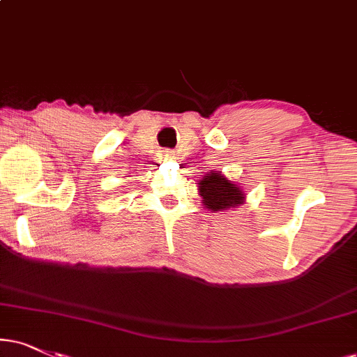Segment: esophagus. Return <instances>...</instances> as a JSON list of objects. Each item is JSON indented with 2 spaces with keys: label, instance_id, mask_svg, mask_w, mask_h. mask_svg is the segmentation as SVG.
Here are the masks:
<instances>
[{
  "label": "esophagus",
  "instance_id": "34e87169",
  "mask_svg": "<svg viewBox=\"0 0 357 357\" xmlns=\"http://www.w3.org/2000/svg\"><path fill=\"white\" fill-rule=\"evenodd\" d=\"M158 158H160V160H172V158H175V152L172 151V149H162V151L158 152Z\"/></svg>",
  "mask_w": 357,
  "mask_h": 357
}]
</instances>
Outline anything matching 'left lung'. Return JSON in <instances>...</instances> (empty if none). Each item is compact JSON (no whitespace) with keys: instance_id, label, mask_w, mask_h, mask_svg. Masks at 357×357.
I'll return each instance as SVG.
<instances>
[{"instance_id":"1","label":"left lung","mask_w":357,"mask_h":357,"mask_svg":"<svg viewBox=\"0 0 357 357\" xmlns=\"http://www.w3.org/2000/svg\"><path fill=\"white\" fill-rule=\"evenodd\" d=\"M200 195L204 197V205L212 212L236 206L243 202V192L235 183L223 177L222 174L208 172L204 180H200Z\"/></svg>"}]
</instances>
